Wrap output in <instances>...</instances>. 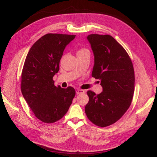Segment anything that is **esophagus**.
Instances as JSON below:
<instances>
[{"mask_svg": "<svg viewBox=\"0 0 157 157\" xmlns=\"http://www.w3.org/2000/svg\"><path fill=\"white\" fill-rule=\"evenodd\" d=\"M84 90H81V89H78L77 90H76V94H83V93H84Z\"/></svg>", "mask_w": 157, "mask_h": 157, "instance_id": "34e87169", "label": "esophagus"}]
</instances>
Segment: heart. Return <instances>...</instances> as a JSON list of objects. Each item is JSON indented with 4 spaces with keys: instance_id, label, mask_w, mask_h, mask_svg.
Masks as SVG:
<instances>
[{
    "instance_id": "heart-1",
    "label": "heart",
    "mask_w": 157,
    "mask_h": 157,
    "mask_svg": "<svg viewBox=\"0 0 157 157\" xmlns=\"http://www.w3.org/2000/svg\"><path fill=\"white\" fill-rule=\"evenodd\" d=\"M88 51L87 49L86 48H81V49H79V51H78V52H83V51Z\"/></svg>"
}]
</instances>
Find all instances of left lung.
Masks as SVG:
<instances>
[{
  "mask_svg": "<svg viewBox=\"0 0 157 157\" xmlns=\"http://www.w3.org/2000/svg\"><path fill=\"white\" fill-rule=\"evenodd\" d=\"M94 55L92 76L101 80L99 94L87 92V117L98 127L111 125L125 114L134 92L135 75L131 58L111 36L90 34L87 37Z\"/></svg>",
  "mask_w": 157,
  "mask_h": 157,
  "instance_id": "1",
  "label": "left lung"
}]
</instances>
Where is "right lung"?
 I'll return each instance as SVG.
<instances>
[{
    "label": "right lung",
    "instance_id": "right-lung-1",
    "mask_svg": "<svg viewBox=\"0 0 157 157\" xmlns=\"http://www.w3.org/2000/svg\"><path fill=\"white\" fill-rule=\"evenodd\" d=\"M75 35L47 34L29 49L21 73V90L29 108L41 121H59L68 111L75 89L57 87L53 76L59 70V63L65 46Z\"/></svg>",
    "mask_w": 157,
    "mask_h": 157
}]
</instances>
